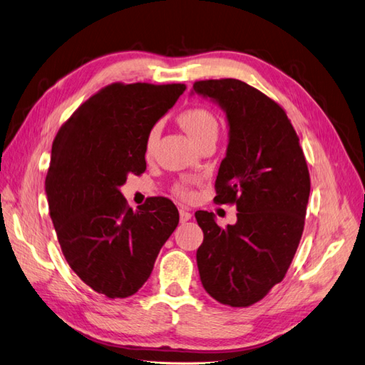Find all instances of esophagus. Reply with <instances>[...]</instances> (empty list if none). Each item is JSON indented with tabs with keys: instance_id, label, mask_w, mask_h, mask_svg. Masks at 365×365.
Wrapping results in <instances>:
<instances>
[{
	"instance_id": "34e87169",
	"label": "esophagus",
	"mask_w": 365,
	"mask_h": 365,
	"mask_svg": "<svg viewBox=\"0 0 365 365\" xmlns=\"http://www.w3.org/2000/svg\"><path fill=\"white\" fill-rule=\"evenodd\" d=\"M190 218H192V213H190V212H187V210H184V209L180 210V221H181V222H187Z\"/></svg>"
}]
</instances>
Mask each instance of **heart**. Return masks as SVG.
Here are the masks:
<instances>
[{
	"instance_id": "1",
	"label": "heart",
	"mask_w": 365,
	"mask_h": 365,
	"mask_svg": "<svg viewBox=\"0 0 365 365\" xmlns=\"http://www.w3.org/2000/svg\"><path fill=\"white\" fill-rule=\"evenodd\" d=\"M178 123L185 130V133L189 135L198 145L202 141H205L207 138L218 135V120H216L212 112L204 109V107H193V109L184 110L178 116ZM160 133H161V129L158 124H155L149 130V133H147L145 143H144L145 158H150L153 155L155 147L160 140ZM176 192H178L181 196H184V198H189L190 196L189 189H185L182 185H180L178 189H176Z\"/></svg>"
}]
</instances>
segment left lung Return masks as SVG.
<instances>
[{
    "label": "left lung",
    "instance_id": "left-lung-1",
    "mask_svg": "<svg viewBox=\"0 0 365 365\" xmlns=\"http://www.w3.org/2000/svg\"><path fill=\"white\" fill-rule=\"evenodd\" d=\"M225 112L229 144L215 201L236 204V222L221 229L210 212L196 252L202 287L213 299L249 307L284 279L301 241L310 176L299 138L279 104L233 78L193 84Z\"/></svg>",
    "mask_w": 365,
    "mask_h": 365
}]
</instances>
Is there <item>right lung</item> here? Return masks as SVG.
<instances>
[{
	"mask_svg": "<svg viewBox=\"0 0 365 365\" xmlns=\"http://www.w3.org/2000/svg\"><path fill=\"white\" fill-rule=\"evenodd\" d=\"M184 91L110 84L78 107L53 140L46 195L58 241L71 269L107 298L143 287L180 222L170 200L155 196L133 212L120 187L145 170V136Z\"/></svg>",
	"mask_w": 365,
	"mask_h": 365,
	"instance_id": "add662e5",
	"label": "right lung"
}]
</instances>
